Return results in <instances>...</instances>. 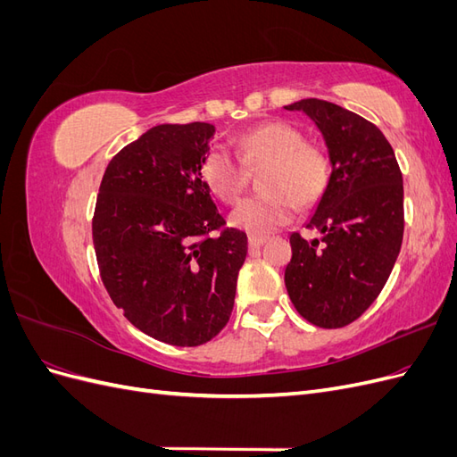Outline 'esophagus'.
I'll return each mask as SVG.
<instances>
[{
	"instance_id": "34e87169",
	"label": "esophagus",
	"mask_w": 457,
	"mask_h": 457,
	"mask_svg": "<svg viewBox=\"0 0 457 457\" xmlns=\"http://www.w3.org/2000/svg\"><path fill=\"white\" fill-rule=\"evenodd\" d=\"M265 242H267V237H259V234H252V237L247 238V244H250L252 250H257V247H261Z\"/></svg>"
}]
</instances>
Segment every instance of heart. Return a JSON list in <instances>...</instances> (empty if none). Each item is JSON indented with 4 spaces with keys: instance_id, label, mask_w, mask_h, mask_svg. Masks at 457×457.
<instances>
[{
    "instance_id": "heart-1",
    "label": "heart",
    "mask_w": 457,
    "mask_h": 457,
    "mask_svg": "<svg viewBox=\"0 0 457 457\" xmlns=\"http://www.w3.org/2000/svg\"><path fill=\"white\" fill-rule=\"evenodd\" d=\"M240 158L225 145H212L202 158L200 179L215 198L234 204L245 187L247 170L261 173L262 195L245 198L230 213V223L247 232H270L292 220L297 204L311 207L329 185L331 162L324 146L305 141L301 129L272 120L238 137Z\"/></svg>"
}]
</instances>
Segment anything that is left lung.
I'll return each instance as SVG.
<instances>
[{
    "instance_id": "obj_1",
    "label": "left lung",
    "mask_w": 457,
    "mask_h": 457,
    "mask_svg": "<svg viewBox=\"0 0 457 457\" xmlns=\"http://www.w3.org/2000/svg\"><path fill=\"white\" fill-rule=\"evenodd\" d=\"M284 108L316 123L331 162L329 185L307 223L322 238L289 237L286 289L305 320L343 328L378 299L395 267L404 234L403 173L389 141L362 116L320 99Z\"/></svg>"
}]
</instances>
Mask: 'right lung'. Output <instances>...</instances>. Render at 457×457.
<instances>
[{"mask_svg": "<svg viewBox=\"0 0 457 457\" xmlns=\"http://www.w3.org/2000/svg\"><path fill=\"white\" fill-rule=\"evenodd\" d=\"M212 123H162L103 175L93 245L110 299L143 334L198 347L228 322L247 237L228 228L200 179Z\"/></svg>", "mask_w": 457, "mask_h": 457, "instance_id": "add662e5", "label": "right lung"}]
</instances>
